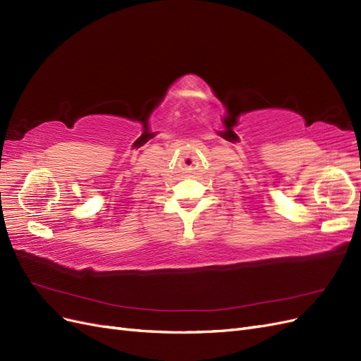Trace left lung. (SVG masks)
<instances>
[{"label":"left lung","instance_id":"left-lung-1","mask_svg":"<svg viewBox=\"0 0 361 361\" xmlns=\"http://www.w3.org/2000/svg\"><path fill=\"white\" fill-rule=\"evenodd\" d=\"M360 197H361V192H360Z\"/></svg>","mask_w":361,"mask_h":361}]
</instances>
